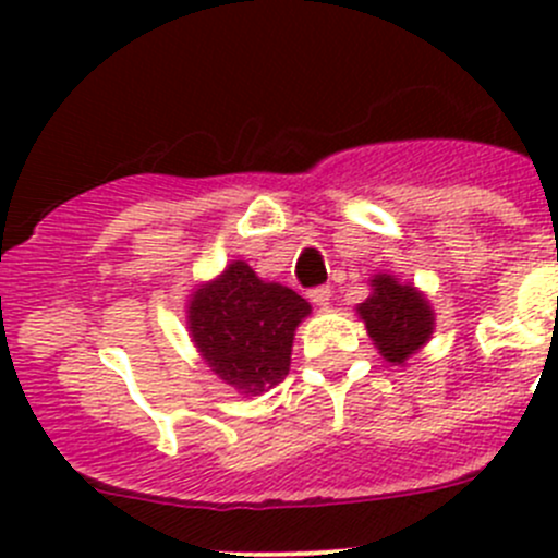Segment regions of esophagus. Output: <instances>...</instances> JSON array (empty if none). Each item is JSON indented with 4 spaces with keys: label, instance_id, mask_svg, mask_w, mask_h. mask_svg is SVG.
Returning <instances> with one entry per match:
<instances>
[{
    "label": "esophagus",
    "instance_id": "obj_1",
    "mask_svg": "<svg viewBox=\"0 0 558 558\" xmlns=\"http://www.w3.org/2000/svg\"><path fill=\"white\" fill-rule=\"evenodd\" d=\"M307 296H311V302H315L318 307H326L331 300V289L329 286H315V289L307 291Z\"/></svg>",
    "mask_w": 558,
    "mask_h": 558
}]
</instances>
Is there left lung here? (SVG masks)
<instances>
[{"mask_svg": "<svg viewBox=\"0 0 558 558\" xmlns=\"http://www.w3.org/2000/svg\"><path fill=\"white\" fill-rule=\"evenodd\" d=\"M373 286V296L359 305V315L367 324L378 351L388 362L402 364L429 340L435 315L429 311V302L413 286H399L391 275H378Z\"/></svg>", "mask_w": 558, "mask_h": 558, "instance_id": "8db88e82", "label": "left lung"}]
</instances>
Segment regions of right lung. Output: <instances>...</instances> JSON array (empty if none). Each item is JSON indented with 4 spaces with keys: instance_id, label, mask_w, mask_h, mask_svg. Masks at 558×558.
<instances>
[{
    "instance_id": "right-lung-1",
    "label": "right lung",
    "mask_w": 558,
    "mask_h": 558,
    "mask_svg": "<svg viewBox=\"0 0 558 558\" xmlns=\"http://www.w3.org/2000/svg\"><path fill=\"white\" fill-rule=\"evenodd\" d=\"M311 305L296 291L264 283L234 262L189 307V329L213 373L243 393L278 386L289 375L291 342Z\"/></svg>"
}]
</instances>
